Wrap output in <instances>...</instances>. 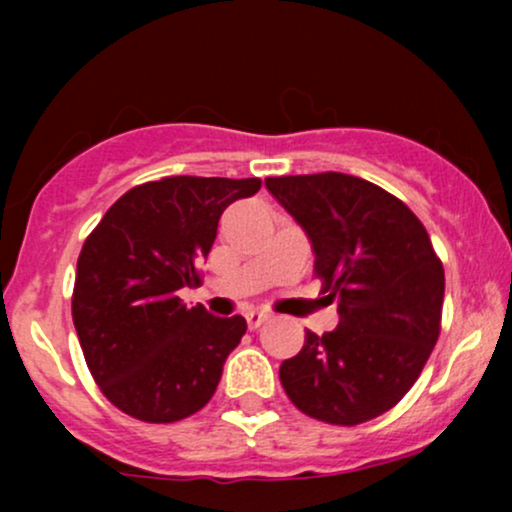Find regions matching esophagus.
<instances>
[{
    "label": "esophagus",
    "mask_w": 512,
    "mask_h": 512,
    "mask_svg": "<svg viewBox=\"0 0 512 512\" xmlns=\"http://www.w3.org/2000/svg\"><path fill=\"white\" fill-rule=\"evenodd\" d=\"M245 317H248L250 330H257V327H260L262 322L267 320L269 313H264V310H248V313H245Z\"/></svg>",
    "instance_id": "esophagus-1"
}]
</instances>
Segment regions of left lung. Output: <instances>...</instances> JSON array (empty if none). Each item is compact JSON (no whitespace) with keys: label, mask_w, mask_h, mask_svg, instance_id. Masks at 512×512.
Here are the masks:
<instances>
[{"label":"left lung","mask_w":512,"mask_h":512,"mask_svg":"<svg viewBox=\"0 0 512 512\" xmlns=\"http://www.w3.org/2000/svg\"><path fill=\"white\" fill-rule=\"evenodd\" d=\"M315 252L322 293L337 301L332 332H305L279 368L303 414L356 426L409 392L440 334L445 272L424 223L383 187L346 173L264 180Z\"/></svg>","instance_id":"1"}]
</instances>
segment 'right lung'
Segmentation results:
<instances>
[{"mask_svg": "<svg viewBox=\"0 0 512 512\" xmlns=\"http://www.w3.org/2000/svg\"><path fill=\"white\" fill-rule=\"evenodd\" d=\"M260 178H163L132 187L105 211L76 262L72 317L91 375L125 414L170 424L195 414L219 385L245 317L187 308L223 209Z\"/></svg>", "mask_w": 512, "mask_h": 512, "instance_id": "right-lung-1", "label": "right lung"}]
</instances>
